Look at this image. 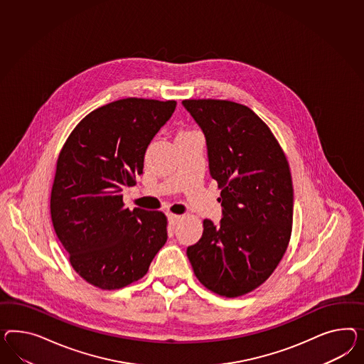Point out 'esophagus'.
<instances>
[{
	"label": "esophagus",
	"mask_w": 364,
	"mask_h": 364,
	"mask_svg": "<svg viewBox=\"0 0 364 364\" xmlns=\"http://www.w3.org/2000/svg\"><path fill=\"white\" fill-rule=\"evenodd\" d=\"M181 218V216H178V215H172V213H169L168 215V221H169V224L172 226H175L177 224V221Z\"/></svg>",
	"instance_id": "1"
}]
</instances>
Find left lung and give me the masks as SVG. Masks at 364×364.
<instances>
[{
    "label": "left lung",
    "mask_w": 364,
    "mask_h": 364,
    "mask_svg": "<svg viewBox=\"0 0 364 364\" xmlns=\"http://www.w3.org/2000/svg\"><path fill=\"white\" fill-rule=\"evenodd\" d=\"M183 106L205 136L223 207L217 225L204 220L203 236L187 256L210 291L240 296L265 282L289 245L294 205L289 164L250 108L216 99H189Z\"/></svg>",
    "instance_id": "1"
}]
</instances>
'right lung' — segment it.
<instances>
[{"instance_id":"add662e5","label":"right lung","mask_w":364,"mask_h":364,"mask_svg":"<svg viewBox=\"0 0 364 364\" xmlns=\"http://www.w3.org/2000/svg\"><path fill=\"white\" fill-rule=\"evenodd\" d=\"M175 108V100L111 102L90 112L59 154L53 226L74 270L99 289H122L144 277L167 242L164 213L129 210L123 191L143 173L148 146Z\"/></svg>"}]
</instances>
